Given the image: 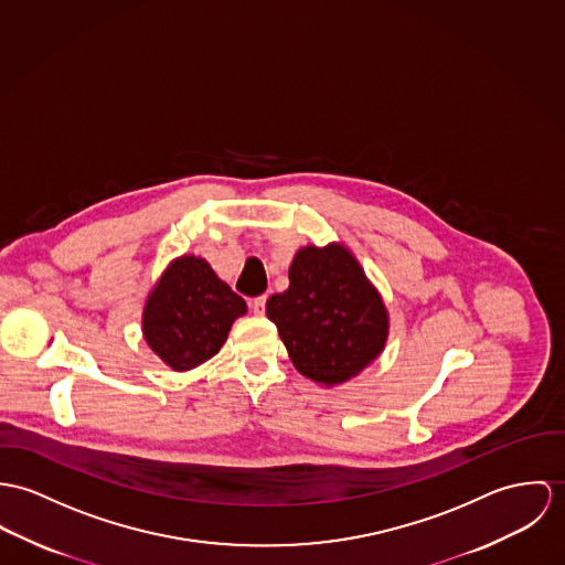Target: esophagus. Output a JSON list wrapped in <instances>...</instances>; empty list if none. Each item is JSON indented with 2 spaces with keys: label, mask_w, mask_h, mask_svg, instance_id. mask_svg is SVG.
<instances>
[{
  "label": "esophagus",
  "mask_w": 565,
  "mask_h": 565,
  "mask_svg": "<svg viewBox=\"0 0 565 565\" xmlns=\"http://www.w3.org/2000/svg\"><path fill=\"white\" fill-rule=\"evenodd\" d=\"M249 308H252L253 313H257V316H262L264 310H266V295H262V297H255L249 301Z\"/></svg>",
  "instance_id": "esophagus-1"
}]
</instances>
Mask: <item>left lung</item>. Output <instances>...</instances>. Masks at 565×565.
<instances>
[{"mask_svg":"<svg viewBox=\"0 0 565 565\" xmlns=\"http://www.w3.org/2000/svg\"><path fill=\"white\" fill-rule=\"evenodd\" d=\"M290 286L266 301L295 369L320 385H340L375 362L387 340V310L344 245L299 249Z\"/></svg>","mask_w":565,"mask_h":565,"instance_id":"8db88e82","label":"left lung"}]
</instances>
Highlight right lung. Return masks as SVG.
<instances>
[{
    "mask_svg": "<svg viewBox=\"0 0 565 565\" xmlns=\"http://www.w3.org/2000/svg\"><path fill=\"white\" fill-rule=\"evenodd\" d=\"M247 303L196 255L173 259L142 310V335L173 371L184 373L214 358Z\"/></svg>",
    "mask_w": 565,
    "mask_h": 565,
    "instance_id": "obj_1",
    "label": "right lung"
}]
</instances>
